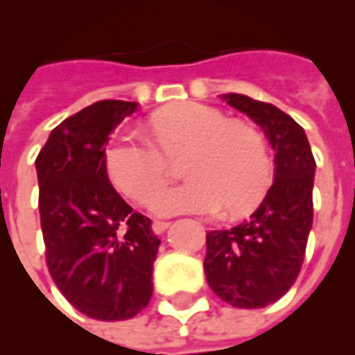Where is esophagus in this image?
<instances>
[{
	"label": "esophagus",
	"instance_id": "obj_1",
	"mask_svg": "<svg viewBox=\"0 0 355 355\" xmlns=\"http://www.w3.org/2000/svg\"><path fill=\"white\" fill-rule=\"evenodd\" d=\"M170 226V223L168 220H161V218H153V223H151V228H153V232L155 234H161V232H164Z\"/></svg>",
	"mask_w": 355,
	"mask_h": 355
}]
</instances>
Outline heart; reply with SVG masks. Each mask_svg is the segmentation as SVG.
<instances>
[{
  "instance_id": "heart-1",
  "label": "heart",
  "mask_w": 355,
  "mask_h": 355,
  "mask_svg": "<svg viewBox=\"0 0 355 355\" xmlns=\"http://www.w3.org/2000/svg\"><path fill=\"white\" fill-rule=\"evenodd\" d=\"M149 132L151 144L119 135L105 149L106 174L132 202L146 204L168 180V161L185 153L183 175L189 181L159 191L151 200L153 211L211 215L226 207L239 215L268 193L273 166L263 138L217 108L202 103L168 106L151 119Z\"/></svg>"
}]
</instances>
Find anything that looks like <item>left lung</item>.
Returning a JSON list of instances; mask_svg holds the SVG:
<instances>
[{"instance_id":"1","label":"left lung","mask_w":355,"mask_h":355,"mask_svg":"<svg viewBox=\"0 0 355 355\" xmlns=\"http://www.w3.org/2000/svg\"><path fill=\"white\" fill-rule=\"evenodd\" d=\"M266 132L275 149V181L247 220L206 234L209 288L239 309L275 303L294 284L313 226V151L305 130L277 106L239 93L223 95Z\"/></svg>"}]
</instances>
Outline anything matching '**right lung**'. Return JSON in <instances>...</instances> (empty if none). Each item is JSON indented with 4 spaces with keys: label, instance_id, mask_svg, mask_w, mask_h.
<instances>
[{
    "label": "right lung",
    "instance_id": "add662e5",
    "mask_svg": "<svg viewBox=\"0 0 355 355\" xmlns=\"http://www.w3.org/2000/svg\"><path fill=\"white\" fill-rule=\"evenodd\" d=\"M137 106L98 101L67 117L35 161L48 271L74 309L105 322L148 307L161 245L151 220L112 187L105 166L108 135Z\"/></svg>",
    "mask_w": 355,
    "mask_h": 355
}]
</instances>
